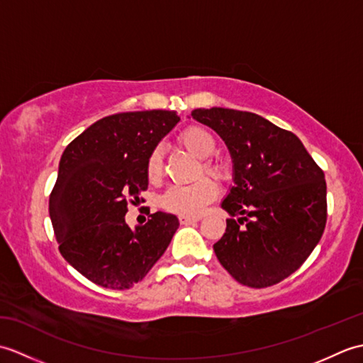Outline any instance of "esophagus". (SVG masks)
I'll return each mask as SVG.
<instances>
[{
	"label": "esophagus",
	"mask_w": 363,
	"mask_h": 363,
	"mask_svg": "<svg viewBox=\"0 0 363 363\" xmlns=\"http://www.w3.org/2000/svg\"><path fill=\"white\" fill-rule=\"evenodd\" d=\"M181 225H191V223L199 221V217H189V215H179Z\"/></svg>",
	"instance_id": "34e87169"
}]
</instances>
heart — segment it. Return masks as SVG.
Segmentation results:
<instances>
[{
	"label": "heart",
	"instance_id": "1",
	"mask_svg": "<svg viewBox=\"0 0 363 363\" xmlns=\"http://www.w3.org/2000/svg\"><path fill=\"white\" fill-rule=\"evenodd\" d=\"M179 142L184 148L194 152L199 159H209L217 148L213 135L201 126H190L184 129L179 135ZM162 156H164L162 148L156 146L146 160V176L151 182L159 181L162 173ZM204 169L213 177H223L225 174L223 167L215 164V162H206ZM217 194V186L211 179H199L194 184H189V186H172L165 191L162 203L169 212L198 217L206 209V206L213 201Z\"/></svg>",
	"mask_w": 363,
	"mask_h": 363
}]
</instances>
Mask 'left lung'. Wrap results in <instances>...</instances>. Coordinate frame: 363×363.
Here are the masks:
<instances>
[{
  "mask_svg": "<svg viewBox=\"0 0 363 363\" xmlns=\"http://www.w3.org/2000/svg\"><path fill=\"white\" fill-rule=\"evenodd\" d=\"M233 159L234 186L221 201L230 217L213 245L220 264L246 287L281 282L304 264L326 226L325 173L303 142L257 113L191 111Z\"/></svg>",
  "mask_w": 363,
  "mask_h": 363,
  "instance_id": "left-lung-1",
  "label": "left lung"
}]
</instances>
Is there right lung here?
<instances>
[{
	"instance_id": "add662e5",
	"label": "right lung",
	"mask_w": 363,
	"mask_h": 363,
	"mask_svg": "<svg viewBox=\"0 0 363 363\" xmlns=\"http://www.w3.org/2000/svg\"><path fill=\"white\" fill-rule=\"evenodd\" d=\"M179 117L174 111L115 113L95 121L67 146L50 196L60 254L89 281L130 289L162 257L179 228L156 212L130 229L128 204L148 189L146 160Z\"/></svg>"
}]
</instances>
